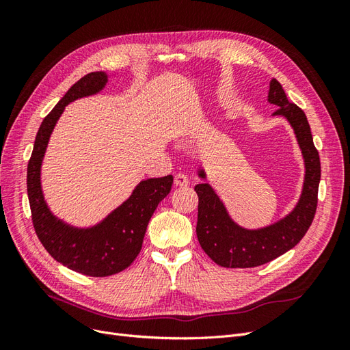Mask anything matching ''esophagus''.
I'll return each mask as SVG.
<instances>
[{"mask_svg": "<svg viewBox=\"0 0 350 350\" xmlns=\"http://www.w3.org/2000/svg\"><path fill=\"white\" fill-rule=\"evenodd\" d=\"M175 185L176 187H188V184H189V181H188V178H187V175H184V174H178V175H175Z\"/></svg>", "mask_w": 350, "mask_h": 350, "instance_id": "1", "label": "esophagus"}]
</instances>
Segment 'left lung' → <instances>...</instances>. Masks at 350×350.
<instances>
[{"mask_svg": "<svg viewBox=\"0 0 350 350\" xmlns=\"http://www.w3.org/2000/svg\"><path fill=\"white\" fill-rule=\"evenodd\" d=\"M267 100L279 107L273 116H283L291 124L299 144L305 165L302 193L298 203L284 217L267 226L247 229L230 217L213 187L207 183L197 184L194 187L198 196L197 238L207 256L221 267H257L278 258L304 238L317 210L321 166L308 120L301 108L286 98L282 84L276 79L270 81ZM197 175L207 179L204 167L200 166Z\"/></svg>", "mask_w": 350, "mask_h": 350, "instance_id": "obj_1", "label": "left lung"}]
</instances>
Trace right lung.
<instances>
[{"mask_svg":"<svg viewBox=\"0 0 350 350\" xmlns=\"http://www.w3.org/2000/svg\"><path fill=\"white\" fill-rule=\"evenodd\" d=\"M109 76L94 71L68 89L42 121L27 165V196L31 220L42 245L62 266L86 276L105 278L125 270L139 256L149 220L157 204L171 193L174 176L143 179L122 204L96 225L79 228L52 213L42 189L40 171L46 147L68 103L98 94Z\"/></svg>","mask_w":350,"mask_h":350,"instance_id":"right-lung-1","label":"right lung"}]
</instances>
